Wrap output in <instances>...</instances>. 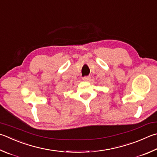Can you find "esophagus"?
Instances as JSON below:
<instances>
[{
    "instance_id": "1",
    "label": "esophagus",
    "mask_w": 157,
    "mask_h": 157,
    "mask_svg": "<svg viewBox=\"0 0 157 157\" xmlns=\"http://www.w3.org/2000/svg\"><path fill=\"white\" fill-rule=\"evenodd\" d=\"M90 78V76H84V77H83V78H82V79H83V80H84V81H88V80H89Z\"/></svg>"
}]
</instances>
